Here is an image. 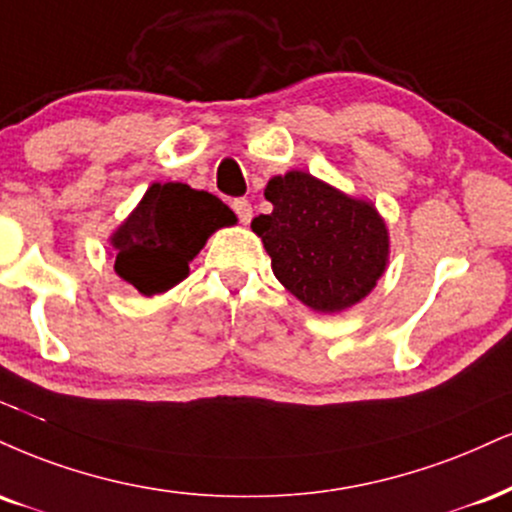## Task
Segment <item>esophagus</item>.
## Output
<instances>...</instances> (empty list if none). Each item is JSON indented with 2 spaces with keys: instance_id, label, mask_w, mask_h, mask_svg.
Instances as JSON below:
<instances>
[{
  "instance_id": "obj_1",
  "label": "esophagus",
  "mask_w": 512,
  "mask_h": 512,
  "mask_svg": "<svg viewBox=\"0 0 512 512\" xmlns=\"http://www.w3.org/2000/svg\"><path fill=\"white\" fill-rule=\"evenodd\" d=\"M233 212L238 214L240 224H250L252 219V205L248 200H233Z\"/></svg>"
}]
</instances>
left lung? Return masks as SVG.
I'll return each instance as SVG.
<instances>
[{"label":"left lung","mask_w":512,"mask_h":512,"mask_svg":"<svg viewBox=\"0 0 512 512\" xmlns=\"http://www.w3.org/2000/svg\"><path fill=\"white\" fill-rule=\"evenodd\" d=\"M264 197L272 214L252 219L272 257V272L300 303L336 315L365 300L386 272L389 226L362 197L307 174L269 178Z\"/></svg>","instance_id":"obj_1"}]
</instances>
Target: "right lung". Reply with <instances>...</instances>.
<instances>
[{"instance_id": "1", "label": "right lung", "mask_w": 512, "mask_h": 512, "mask_svg": "<svg viewBox=\"0 0 512 512\" xmlns=\"http://www.w3.org/2000/svg\"><path fill=\"white\" fill-rule=\"evenodd\" d=\"M236 221L217 195L186 183H152L109 236L114 272L147 298L166 293L190 274L207 238Z\"/></svg>"}]
</instances>
